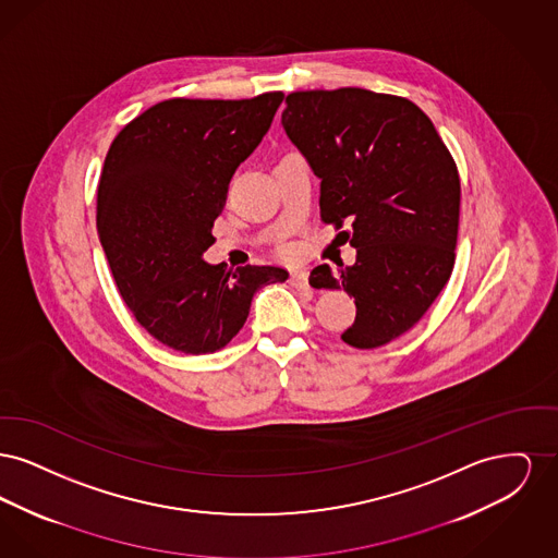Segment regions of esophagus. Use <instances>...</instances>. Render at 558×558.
I'll return each instance as SVG.
<instances>
[{"label": "esophagus", "instance_id": "1", "mask_svg": "<svg viewBox=\"0 0 558 558\" xmlns=\"http://www.w3.org/2000/svg\"><path fill=\"white\" fill-rule=\"evenodd\" d=\"M289 282H291L294 289H310V282H307V271H305V269H292Z\"/></svg>", "mask_w": 558, "mask_h": 558}]
</instances>
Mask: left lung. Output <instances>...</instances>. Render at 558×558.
Here are the masks:
<instances>
[{"label":"left lung","mask_w":558,"mask_h":558,"mask_svg":"<svg viewBox=\"0 0 558 558\" xmlns=\"http://www.w3.org/2000/svg\"><path fill=\"white\" fill-rule=\"evenodd\" d=\"M282 128L319 178V217L357 251L355 264L312 269L314 289L355 299L347 345L374 349L408 332L450 280L460 178L414 102L362 87L287 96Z\"/></svg>","instance_id":"1"}]
</instances>
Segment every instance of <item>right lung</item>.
<instances>
[{"label": "right lung", "instance_id": "add662e5", "mask_svg": "<svg viewBox=\"0 0 558 558\" xmlns=\"http://www.w3.org/2000/svg\"><path fill=\"white\" fill-rule=\"evenodd\" d=\"M282 100V92L165 100L108 148L98 236L133 318L162 345L190 355L219 351L244 326L253 294L289 278L282 267L226 269L203 259L234 171L259 146Z\"/></svg>", "mask_w": 558, "mask_h": 558}]
</instances>
